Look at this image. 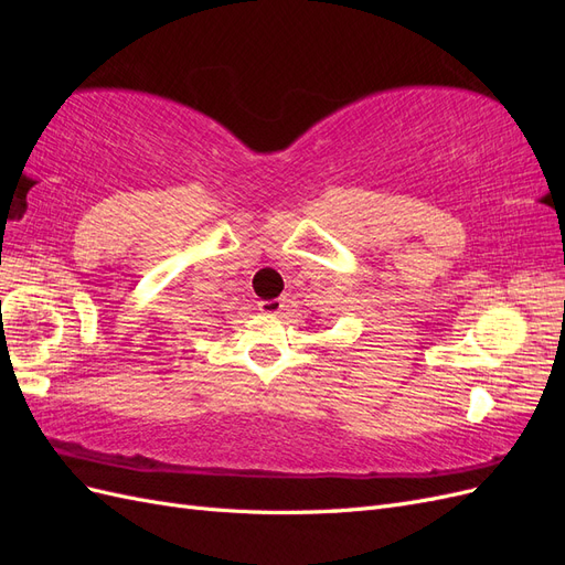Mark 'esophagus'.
<instances>
[{
	"label": "esophagus",
	"mask_w": 565,
	"mask_h": 565,
	"mask_svg": "<svg viewBox=\"0 0 565 565\" xmlns=\"http://www.w3.org/2000/svg\"><path fill=\"white\" fill-rule=\"evenodd\" d=\"M259 311L266 316H278L285 311V301L282 299H270V301H259Z\"/></svg>",
	"instance_id": "34e87169"
}]
</instances>
